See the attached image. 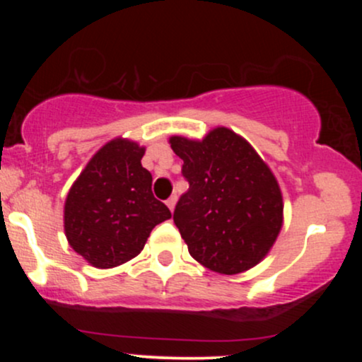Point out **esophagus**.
<instances>
[{"label":"esophagus","instance_id":"obj_1","mask_svg":"<svg viewBox=\"0 0 362 362\" xmlns=\"http://www.w3.org/2000/svg\"><path fill=\"white\" fill-rule=\"evenodd\" d=\"M175 204H177V195H172V197L167 201V206L170 207V211L175 209Z\"/></svg>","mask_w":362,"mask_h":362}]
</instances>
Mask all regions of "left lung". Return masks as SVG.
Listing matches in <instances>:
<instances>
[{
	"instance_id": "left-lung-1",
	"label": "left lung",
	"mask_w": 362,
	"mask_h": 362,
	"mask_svg": "<svg viewBox=\"0 0 362 362\" xmlns=\"http://www.w3.org/2000/svg\"><path fill=\"white\" fill-rule=\"evenodd\" d=\"M170 144L189 182L173 221L190 255L228 276L259 264L282 226V195L267 165L226 127L202 141L173 136Z\"/></svg>"
}]
</instances>
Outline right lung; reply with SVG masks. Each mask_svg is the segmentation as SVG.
Wrapping results in <instances>:
<instances>
[{"label": "right lung", "instance_id": "obj_1", "mask_svg": "<svg viewBox=\"0 0 362 362\" xmlns=\"http://www.w3.org/2000/svg\"><path fill=\"white\" fill-rule=\"evenodd\" d=\"M144 148L127 139L107 143L83 170L64 206L73 250L91 265L115 267L143 250L156 224L172 218L153 195V177L141 165Z\"/></svg>", "mask_w": 362, "mask_h": 362}]
</instances>
